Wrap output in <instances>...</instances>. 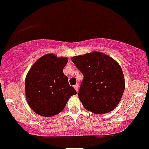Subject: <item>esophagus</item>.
Segmentation results:
<instances>
[{"mask_svg":"<svg viewBox=\"0 0 149 149\" xmlns=\"http://www.w3.org/2000/svg\"><path fill=\"white\" fill-rule=\"evenodd\" d=\"M74 88H75V90L77 91V92L78 91V89H79V86L77 84H76L75 86H74Z\"/></svg>","mask_w":149,"mask_h":149,"instance_id":"esophagus-1","label":"esophagus"}]
</instances>
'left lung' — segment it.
I'll return each mask as SVG.
<instances>
[{
    "mask_svg": "<svg viewBox=\"0 0 149 149\" xmlns=\"http://www.w3.org/2000/svg\"><path fill=\"white\" fill-rule=\"evenodd\" d=\"M72 60L83 74L78 93L83 107L96 114L112 111L119 103L125 88L119 64L100 52L74 56Z\"/></svg>",
    "mask_w": 149,
    "mask_h": 149,
    "instance_id": "obj_1",
    "label": "left lung"
}]
</instances>
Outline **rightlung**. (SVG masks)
Wrapping results in <instances>:
<instances>
[{
    "label": "right lung",
    "mask_w": 149,
    "mask_h": 149,
    "mask_svg": "<svg viewBox=\"0 0 149 149\" xmlns=\"http://www.w3.org/2000/svg\"><path fill=\"white\" fill-rule=\"evenodd\" d=\"M67 61L66 58L45 55L28 72L25 82L26 100L37 114L45 117L58 114L69 97L77 94L63 74Z\"/></svg>",
    "instance_id": "right-lung-1"
}]
</instances>
